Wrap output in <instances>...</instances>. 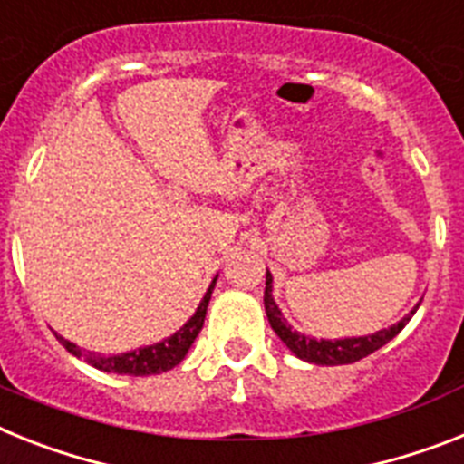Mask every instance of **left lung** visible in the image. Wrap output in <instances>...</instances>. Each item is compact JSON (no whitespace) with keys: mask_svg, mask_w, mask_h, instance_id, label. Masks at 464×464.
I'll return each mask as SVG.
<instances>
[{"mask_svg":"<svg viewBox=\"0 0 464 464\" xmlns=\"http://www.w3.org/2000/svg\"><path fill=\"white\" fill-rule=\"evenodd\" d=\"M271 274L266 271V290H264V309H266L268 323L274 333L278 334L283 344L290 349L292 353L306 363H316V365H346V363H356L361 358H365L368 353L377 352L380 346L387 344L389 340H394L401 330L406 328V323L411 321V316L418 311V306L411 311V316H406L403 321H399L396 325L387 330H380L375 334H368V337H344V340H314V337H306V334L297 333L287 325V321L280 314L278 304L274 302V295H271Z\"/></svg>","mask_w":464,"mask_h":464,"instance_id":"left-lung-1","label":"left lung"}]
</instances>
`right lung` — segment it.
I'll list each match as a JSON object with an SVG mask.
<instances>
[{
    "instance_id": "add662e5",
    "label": "right lung",
    "mask_w": 464,
    "mask_h": 464,
    "mask_svg": "<svg viewBox=\"0 0 464 464\" xmlns=\"http://www.w3.org/2000/svg\"><path fill=\"white\" fill-rule=\"evenodd\" d=\"M217 278L209 283L208 292H205V297H202L200 306L196 309V314L188 318L184 328L174 333L172 337H167V340L158 342V344L150 346H141V349H134V352L120 353V356H101V353L93 352H84L77 344L68 342L65 337L56 334L58 342L68 349L72 356L84 358L89 365L93 368H99V371L106 372H118V375H134V377H143V375H158V372H167L172 371L174 365H179L188 353L190 344L196 342L198 333L202 330V323H205V314H208V304L209 299H212V290Z\"/></svg>"
}]
</instances>
